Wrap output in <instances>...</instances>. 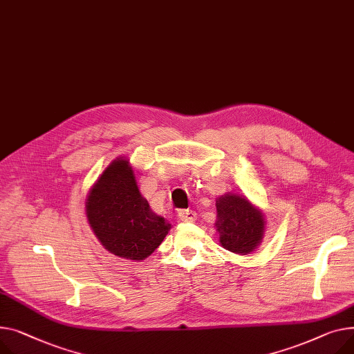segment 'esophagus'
<instances>
[{"label":"esophagus","instance_id":"34e87169","mask_svg":"<svg viewBox=\"0 0 354 354\" xmlns=\"http://www.w3.org/2000/svg\"><path fill=\"white\" fill-rule=\"evenodd\" d=\"M178 216H179V219H180L182 222H187V223H191V222H195V221H196V212H194V210H189V209L179 210Z\"/></svg>","mask_w":354,"mask_h":354}]
</instances>
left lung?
<instances>
[{
    "label": "left lung",
    "instance_id": "obj_1",
    "mask_svg": "<svg viewBox=\"0 0 354 354\" xmlns=\"http://www.w3.org/2000/svg\"><path fill=\"white\" fill-rule=\"evenodd\" d=\"M216 230L225 249L246 254L261 243L265 229L263 215L242 196L225 195L216 201Z\"/></svg>",
    "mask_w": 354,
    "mask_h": 354
}]
</instances>
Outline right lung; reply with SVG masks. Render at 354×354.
Segmentation results:
<instances>
[{
    "mask_svg": "<svg viewBox=\"0 0 354 354\" xmlns=\"http://www.w3.org/2000/svg\"><path fill=\"white\" fill-rule=\"evenodd\" d=\"M86 216L105 249L131 261H144L171 229L140 195L133 171L124 159L113 160L93 185Z\"/></svg>",
    "mask_w": 354,
    "mask_h": 354,
    "instance_id": "obj_1",
    "label": "right lung"
}]
</instances>
